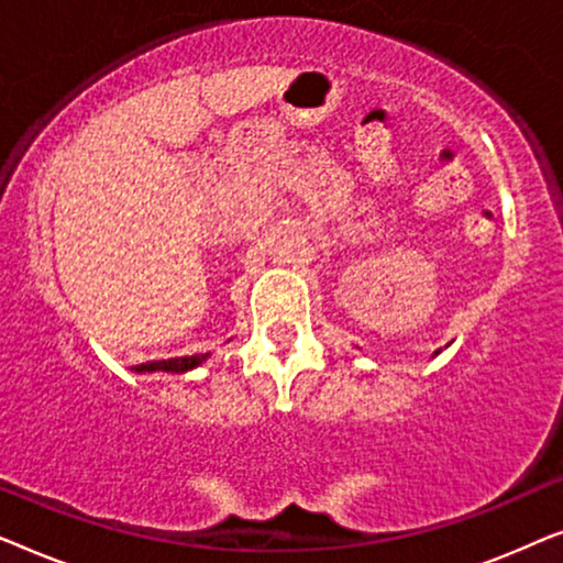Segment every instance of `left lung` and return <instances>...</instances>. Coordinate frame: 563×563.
<instances>
[{
    "instance_id": "1",
    "label": "left lung",
    "mask_w": 563,
    "mask_h": 563,
    "mask_svg": "<svg viewBox=\"0 0 563 563\" xmlns=\"http://www.w3.org/2000/svg\"><path fill=\"white\" fill-rule=\"evenodd\" d=\"M435 353H441V351H435Z\"/></svg>"
}]
</instances>
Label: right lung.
<instances>
[{"mask_svg":"<svg viewBox=\"0 0 563 563\" xmlns=\"http://www.w3.org/2000/svg\"><path fill=\"white\" fill-rule=\"evenodd\" d=\"M210 358V353H195V356H181V358H168V361H148V364L135 366L137 374L145 372H172V374H184L189 368H197L199 364Z\"/></svg>","mask_w":563,"mask_h":563,"instance_id":"add662e5","label":"right lung"}]
</instances>
